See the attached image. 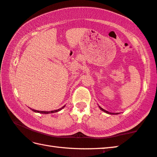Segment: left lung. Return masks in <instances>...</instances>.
Segmentation results:
<instances>
[{"mask_svg":"<svg viewBox=\"0 0 157 157\" xmlns=\"http://www.w3.org/2000/svg\"><path fill=\"white\" fill-rule=\"evenodd\" d=\"M99 108H100V109L101 110H103L104 111V112H105V113H108V114H111V115H114V114H115V113H109V112H108V111H107V110H104V109H103V108H101L100 106H99ZM115 115H117V113H116L115 114Z\"/></svg>","mask_w":157,"mask_h":157,"instance_id":"obj_1","label":"left lung"}]
</instances>
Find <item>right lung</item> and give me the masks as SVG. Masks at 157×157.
I'll list each match as a JSON object with an SVG mask.
<instances>
[{
    "label": "right lung",
    "mask_w": 157,
    "mask_h": 157,
    "mask_svg": "<svg viewBox=\"0 0 157 157\" xmlns=\"http://www.w3.org/2000/svg\"><path fill=\"white\" fill-rule=\"evenodd\" d=\"M64 107V106L63 107H62L61 108H59L58 110H52V111H39V110H34V109H31L32 110L33 112H37V113H42V114H48V113H56V112H58V111L60 110L61 109H62Z\"/></svg>",
    "instance_id": "obj_1"
}]
</instances>
